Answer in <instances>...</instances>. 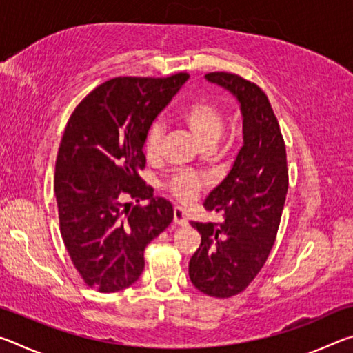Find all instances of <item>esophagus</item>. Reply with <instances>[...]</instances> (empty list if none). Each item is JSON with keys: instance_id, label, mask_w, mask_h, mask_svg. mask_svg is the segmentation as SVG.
I'll return each instance as SVG.
<instances>
[{"instance_id": "esophagus-1", "label": "esophagus", "mask_w": 353, "mask_h": 353, "mask_svg": "<svg viewBox=\"0 0 353 353\" xmlns=\"http://www.w3.org/2000/svg\"><path fill=\"white\" fill-rule=\"evenodd\" d=\"M172 223H174L176 225H187V216H185V213L182 208L176 207L174 208V214H172Z\"/></svg>"}]
</instances>
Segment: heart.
Listing matches in <instances>:
<instances>
[{"label":"heart","mask_w":353,"mask_h":353,"mask_svg":"<svg viewBox=\"0 0 353 353\" xmlns=\"http://www.w3.org/2000/svg\"><path fill=\"white\" fill-rule=\"evenodd\" d=\"M181 123L187 128L193 139L202 149L210 151L219 141L224 132V115L216 104L207 99H198L185 107L181 115ZM165 140V126L154 121L145 137V154L149 162H155L162 155ZM205 179L194 172H179L166 182L165 188L181 204H191L205 188Z\"/></svg>","instance_id":"b5f03b06"}]
</instances>
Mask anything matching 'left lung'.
I'll return each instance as SVG.
<instances>
[{
	"label": "left lung",
	"mask_w": 353,
	"mask_h": 353,
	"mask_svg": "<svg viewBox=\"0 0 353 353\" xmlns=\"http://www.w3.org/2000/svg\"><path fill=\"white\" fill-rule=\"evenodd\" d=\"M205 77L240 101L243 148L229 174L204 202L207 212L224 214L223 223H191L201 234V246L191 256L188 274L201 292L227 299L248 288L271 252L288 191V163L265 92L225 71Z\"/></svg>",
	"instance_id": "left-lung-1"
}]
</instances>
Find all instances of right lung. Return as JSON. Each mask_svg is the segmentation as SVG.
<instances>
[{
	"instance_id": "add662e5",
	"label": "right lung",
	"mask_w": 353,
	"mask_h": 353,
	"mask_svg": "<svg viewBox=\"0 0 353 353\" xmlns=\"http://www.w3.org/2000/svg\"><path fill=\"white\" fill-rule=\"evenodd\" d=\"M188 77H115L88 93L65 128L54 174L59 225L77 272L99 292L135 283L145 248L171 224L172 205L140 177L143 145ZM124 197L148 204L130 208Z\"/></svg>"
}]
</instances>
